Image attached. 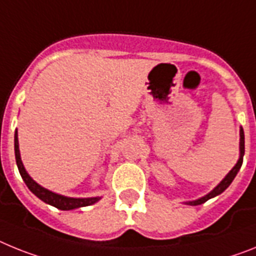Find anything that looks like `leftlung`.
Listing matches in <instances>:
<instances>
[{
	"label": "left lung",
	"instance_id": "obj_1",
	"mask_svg": "<svg viewBox=\"0 0 256 256\" xmlns=\"http://www.w3.org/2000/svg\"><path fill=\"white\" fill-rule=\"evenodd\" d=\"M244 154H245V134H244V128H240V157H238V161L236 162V165L232 168V170H230V172H228V174L224 176L223 180L218 184L214 190H210L208 194L202 196V197H200V198H197V200H193V201L184 202V204H186V205H190V206L201 205V204H204V202L208 201L210 198H214V197L219 196L220 193H223L224 190H226V188L230 186V183H232L233 179H234L236 175H237V172H238L240 168H241L242 161H244Z\"/></svg>",
	"mask_w": 256,
	"mask_h": 256
}]
</instances>
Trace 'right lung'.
Instances as JSON below:
<instances>
[{"mask_svg":"<svg viewBox=\"0 0 256 256\" xmlns=\"http://www.w3.org/2000/svg\"><path fill=\"white\" fill-rule=\"evenodd\" d=\"M14 148H15V160H16V165L19 168V172H20L22 178H23L24 183L26 184V186L30 188V192L34 196H37L41 201H44L45 204L54 206V208H59V210H74V208H85V206L94 205L95 202H98L102 197H66V196L59 194V193H55L52 190H48L46 188H44L42 186H40L37 182H34L30 178V175L26 172V168L23 165V161H22L20 157V150H19V140H18V130H15V136H14Z\"/></svg>","mask_w":256,"mask_h":256,"instance_id":"obj_1","label":"right lung"}]
</instances>
